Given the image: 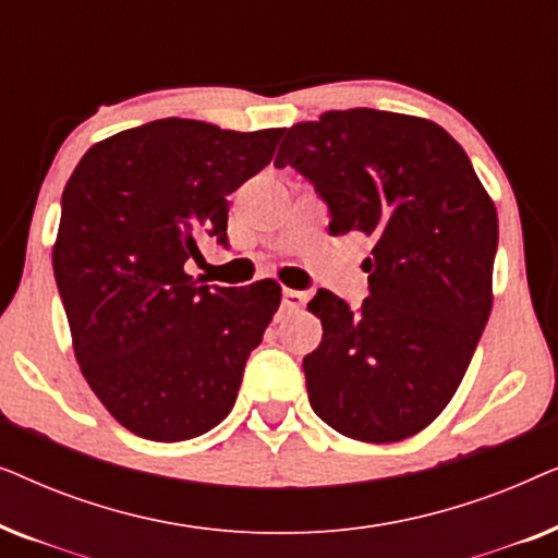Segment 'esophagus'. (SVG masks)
Wrapping results in <instances>:
<instances>
[{
	"mask_svg": "<svg viewBox=\"0 0 558 558\" xmlns=\"http://www.w3.org/2000/svg\"><path fill=\"white\" fill-rule=\"evenodd\" d=\"M304 302H307V294L304 292H296V289H284V292H281V304H284L287 310H302Z\"/></svg>",
	"mask_w": 558,
	"mask_h": 558,
	"instance_id": "esophagus-1",
	"label": "esophagus"
}]
</instances>
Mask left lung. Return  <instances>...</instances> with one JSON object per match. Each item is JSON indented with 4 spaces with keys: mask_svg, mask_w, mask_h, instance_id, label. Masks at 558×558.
Here are the masks:
<instances>
[{
    "mask_svg": "<svg viewBox=\"0 0 558 558\" xmlns=\"http://www.w3.org/2000/svg\"><path fill=\"white\" fill-rule=\"evenodd\" d=\"M292 165L330 208V233L371 239L357 310L327 289L304 355L315 414L350 439L414 437L462 384L493 310L498 213L460 144L407 113L348 109L287 129Z\"/></svg>",
    "mask_w": 558,
    "mask_h": 558,
    "instance_id": "obj_1",
    "label": "left lung"
}]
</instances>
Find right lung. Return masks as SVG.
Masks as SVG:
<instances>
[{"mask_svg": "<svg viewBox=\"0 0 558 558\" xmlns=\"http://www.w3.org/2000/svg\"><path fill=\"white\" fill-rule=\"evenodd\" d=\"M284 129L157 119L90 147L63 190L52 271L83 378L136 437L185 441L223 422L281 287H197L201 241L228 246V195Z\"/></svg>", "mask_w": 558, "mask_h": 558, "instance_id": "1", "label": "right lung"}]
</instances>
